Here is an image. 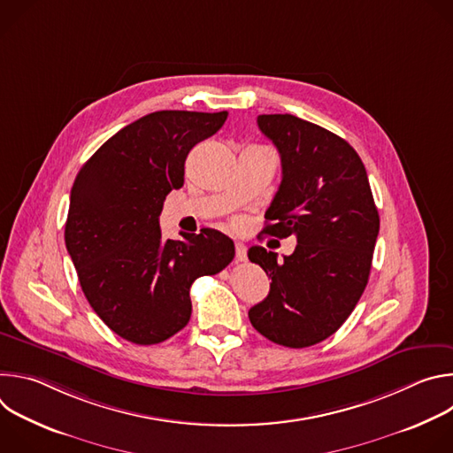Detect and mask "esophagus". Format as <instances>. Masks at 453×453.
<instances>
[{
  "instance_id": "esophagus-1",
  "label": "esophagus",
  "mask_w": 453,
  "mask_h": 453,
  "mask_svg": "<svg viewBox=\"0 0 453 453\" xmlns=\"http://www.w3.org/2000/svg\"><path fill=\"white\" fill-rule=\"evenodd\" d=\"M234 249H236V260L245 262L247 260V247L242 242H236Z\"/></svg>"
}]
</instances>
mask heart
I'll return each mask as SVG.
<instances>
[{"mask_svg": "<svg viewBox=\"0 0 453 453\" xmlns=\"http://www.w3.org/2000/svg\"><path fill=\"white\" fill-rule=\"evenodd\" d=\"M238 224H240L238 220H233V226H234V227H238Z\"/></svg>", "mask_w": 453, "mask_h": 453, "instance_id": "obj_1", "label": "heart"}]
</instances>
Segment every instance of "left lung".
<instances>
[{
    "mask_svg": "<svg viewBox=\"0 0 453 453\" xmlns=\"http://www.w3.org/2000/svg\"><path fill=\"white\" fill-rule=\"evenodd\" d=\"M257 127L276 145L283 172L264 233L296 236L297 245L283 262L260 245L249 249V260L273 280L249 319L280 346L308 348L334 335L357 306L380 217L365 166L346 140L292 114H260Z\"/></svg>",
    "mask_w": 453,
    "mask_h": 453,
    "instance_id": "1",
    "label": "left lung"
}]
</instances>
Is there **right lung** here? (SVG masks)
<instances>
[{"label": "right lung", "mask_w": 453, "mask_h": 453, "mask_svg": "<svg viewBox=\"0 0 453 453\" xmlns=\"http://www.w3.org/2000/svg\"><path fill=\"white\" fill-rule=\"evenodd\" d=\"M227 111H156L109 138L75 177L64 229L91 308L121 339L159 344L191 315L189 287L234 257L215 229L165 240L163 203L184 184L189 150L213 136Z\"/></svg>", "instance_id": "obj_1"}]
</instances>
